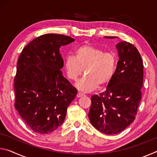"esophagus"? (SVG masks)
Masks as SVG:
<instances>
[{"instance_id":"esophagus-1","label":"esophagus","mask_w":157,"mask_h":157,"mask_svg":"<svg viewBox=\"0 0 157 157\" xmlns=\"http://www.w3.org/2000/svg\"><path fill=\"white\" fill-rule=\"evenodd\" d=\"M84 94H83V93H81V92H78V94H77V97L78 98H80V97H82L84 96Z\"/></svg>"}]
</instances>
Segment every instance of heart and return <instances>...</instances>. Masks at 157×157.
<instances>
[{
    "mask_svg": "<svg viewBox=\"0 0 157 157\" xmlns=\"http://www.w3.org/2000/svg\"><path fill=\"white\" fill-rule=\"evenodd\" d=\"M116 68L114 53L85 44L75 50V57L68 55L64 59V68L68 78L76 81L84 69L85 75L77 86L85 92L91 91L98 86H104L111 81Z\"/></svg>",
    "mask_w": 157,
    "mask_h": 157,
    "instance_id": "heart-1",
    "label": "heart"
}]
</instances>
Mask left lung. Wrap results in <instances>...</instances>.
Segmentation results:
<instances>
[{
  "label": "left lung",
  "instance_id": "1",
  "mask_svg": "<svg viewBox=\"0 0 157 157\" xmlns=\"http://www.w3.org/2000/svg\"><path fill=\"white\" fill-rule=\"evenodd\" d=\"M117 48L119 60L114 75L105 91L92 95L89 112L92 125L109 135L123 131L134 121L142 97L143 63L139 50L125 41L119 42Z\"/></svg>",
  "mask_w": 157,
  "mask_h": 157
}]
</instances>
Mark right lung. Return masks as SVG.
<instances>
[{"mask_svg": "<svg viewBox=\"0 0 157 157\" xmlns=\"http://www.w3.org/2000/svg\"><path fill=\"white\" fill-rule=\"evenodd\" d=\"M74 41L64 34H44L30 41L18 57L14 107L34 132L49 134L61 126L78 94L61 71L59 48Z\"/></svg>", "mask_w": 157, "mask_h": 157, "instance_id": "obj_1", "label": "right lung"}]
</instances>
